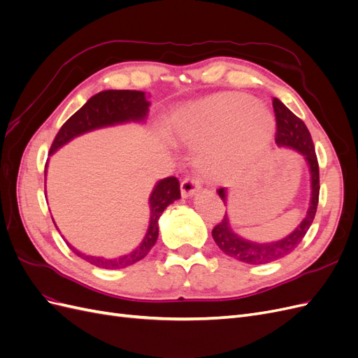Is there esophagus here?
I'll list each match as a JSON object with an SVG mask.
<instances>
[{
  "label": "esophagus",
  "instance_id": "obj_1",
  "mask_svg": "<svg viewBox=\"0 0 358 358\" xmlns=\"http://www.w3.org/2000/svg\"><path fill=\"white\" fill-rule=\"evenodd\" d=\"M200 188H201V185H200L199 179L187 178V179H183L180 183V194L183 199H188V197H192L196 192H199Z\"/></svg>",
  "mask_w": 358,
  "mask_h": 358
}]
</instances>
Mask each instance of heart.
<instances>
[{
	"label": "heart",
	"instance_id": "heart-1",
	"mask_svg": "<svg viewBox=\"0 0 358 358\" xmlns=\"http://www.w3.org/2000/svg\"><path fill=\"white\" fill-rule=\"evenodd\" d=\"M180 138L201 148L200 162L216 176L239 175L262 158L275 131V121L262 103L239 92L199 100L178 113Z\"/></svg>",
	"mask_w": 358,
	"mask_h": 358
}]
</instances>
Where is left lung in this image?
Masks as SVG:
<instances>
[{
	"label": "left lung",
	"instance_id": "8db88e82",
	"mask_svg": "<svg viewBox=\"0 0 358 358\" xmlns=\"http://www.w3.org/2000/svg\"><path fill=\"white\" fill-rule=\"evenodd\" d=\"M273 109L276 115V145L278 148L294 150L305 159L310 175V200L308 212L301 222L289 234L273 242H254L245 239L243 236L233 230L229 215L225 213L224 220L212 230L215 243L220 246L224 254L237 259V262L254 266L276 262V259L284 258L294 251L308 233L313 218H315L320 196V169L309 129L305 122L292 113L279 99H273ZM218 194L224 204H227L229 201L227 188H220Z\"/></svg>",
	"mask_w": 358,
	"mask_h": 358
}]
</instances>
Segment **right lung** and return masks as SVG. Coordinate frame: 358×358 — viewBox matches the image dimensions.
Returning <instances> with one entry per match:
<instances>
[{
	"instance_id": "1",
	"label": "right lung",
	"mask_w": 358,
	"mask_h": 358,
	"mask_svg": "<svg viewBox=\"0 0 358 358\" xmlns=\"http://www.w3.org/2000/svg\"><path fill=\"white\" fill-rule=\"evenodd\" d=\"M150 101L146 99V92L143 91H129V90H107L95 94L94 96L86 101L80 109L76 112L69 121L61 127L55 140L50 146L49 155H53L59 148L71 142L73 138L79 137L85 133L94 131V129H100L106 127L121 125L128 122L143 124L149 113ZM45 179H46V170H45ZM46 192V191H45ZM180 199V187L179 180L176 178H166L161 179L155 183V187L149 196V227L148 231L143 237L142 243H140L131 252L121 255L117 258H104V257H94L86 255L76 249L71 243V251L100 268H125L128 266H133L134 263L143 259L148 252L152 249L158 239V221L162 212L166 210L169 204Z\"/></svg>"
}]
</instances>
